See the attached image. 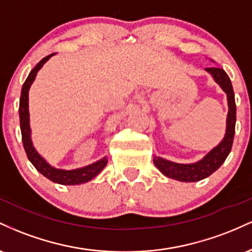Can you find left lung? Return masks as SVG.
<instances>
[{
  "instance_id": "left-lung-1",
  "label": "left lung",
  "mask_w": 252,
  "mask_h": 252,
  "mask_svg": "<svg viewBox=\"0 0 252 252\" xmlns=\"http://www.w3.org/2000/svg\"><path fill=\"white\" fill-rule=\"evenodd\" d=\"M206 71L213 77L215 82L219 84V86L227 96L228 112L226 118V132H225L221 142L195 163H175L160 158V156H155L154 164L158 170L168 178L179 181L195 182L210 176L224 163V161L230 154L231 148H232L236 126V102L232 84H231L226 72L222 68L207 67Z\"/></svg>"
}]
</instances>
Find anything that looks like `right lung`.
<instances>
[{"instance_id": "1", "label": "right lung", "mask_w": 252, "mask_h": 252, "mask_svg": "<svg viewBox=\"0 0 252 252\" xmlns=\"http://www.w3.org/2000/svg\"><path fill=\"white\" fill-rule=\"evenodd\" d=\"M53 54L45 57L41 62L36 63L35 67L28 74L27 79L24 83L21 90V97H20V106H19V115H20V126H21V134H22V142L27 154L28 160L31 161L32 164L35 167L36 170H39L43 176L50 179L51 181L57 182L60 185H79L88 182L94 179V176L99 174L102 169L108 163V158H103L97 162L89 164V166L83 167V168H78L73 170H65V169H57L52 167L39 155L35 148L33 147L31 140V126H30V111H28V91H30L31 85L33 84L35 79L37 71L42 67L43 63L47 62L48 59Z\"/></svg>"}]
</instances>
